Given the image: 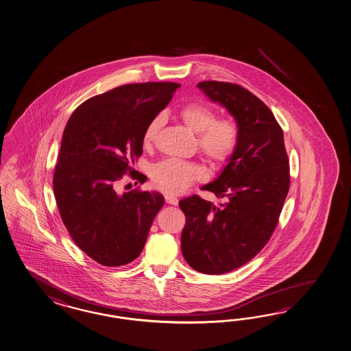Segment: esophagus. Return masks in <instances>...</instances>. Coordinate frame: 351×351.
Returning <instances> with one entry per match:
<instances>
[{"mask_svg": "<svg viewBox=\"0 0 351 351\" xmlns=\"http://www.w3.org/2000/svg\"><path fill=\"white\" fill-rule=\"evenodd\" d=\"M165 202H166L167 204H171V206H178L179 199L176 197H172V195H165Z\"/></svg>", "mask_w": 351, "mask_h": 351, "instance_id": "obj_1", "label": "esophagus"}]
</instances>
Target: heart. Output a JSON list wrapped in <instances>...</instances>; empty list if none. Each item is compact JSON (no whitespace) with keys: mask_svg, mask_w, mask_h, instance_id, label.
Instances as JSON below:
<instances>
[{"mask_svg":"<svg viewBox=\"0 0 351 351\" xmlns=\"http://www.w3.org/2000/svg\"><path fill=\"white\" fill-rule=\"evenodd\" d=\"M178 115L191 132L197 133V148L208 162L214 167H221L231 160L239 139V125L234 120L217 119V112L204 103L186 104ZM161 124V115L154 117L147 124L142 137L145 147L154 145ZM204 176L206 172L202 166L176 158L156 163L151 170L154 186L167 194H180L195 181L204 179Z\"/></svg>","mask_w":351,"mask_h":351,"instance_id":"heart-1","label":"heart"}]
</instances>
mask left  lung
Returning a JSON list of instances; mask_svg holds the SVG:
<instances>
[{"label": "left lung", "mask_w": 351, "mask_h": 351, "mask_svg": "<svg viewBox=\"0 0 351 351\" xmlns=\"http://www.w3.org/2000/svg\"><path fill=\"white\" fill-rule=\"evenodd\" d=\"M197 87L233 115L239 145L217 179L203 186L224 202L197 195L180 200L186 217L181 251L199 273H230L245 265L271 237L289 191L284 134L271 110L242 86L203 81Z\"/></svg>", "instance_id": "obj_1"}]
</instances>
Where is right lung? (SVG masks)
<instances>
[{
  "mask_svg": "<svg viewBox=\"0 0 351 351\" xmlns=\"http://www.w3.org/2000/svg\"><path fill=\"white\" fill-rule=\"evenodd\" d=\"M173 82L115 87L86 100L71 115L62 136L53 190L69 236L87 256L104 266L136 260L163 197L134 189L124 194L117 184L143 152L147 124L170 103ZM145 176V175H143Z\"/></svg>",
  "mask_w": 351,
  "mask_h": 351,
  "instance_id": "1",
  "label": "right lung"
}]
</instances>
